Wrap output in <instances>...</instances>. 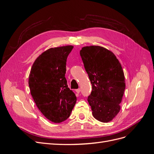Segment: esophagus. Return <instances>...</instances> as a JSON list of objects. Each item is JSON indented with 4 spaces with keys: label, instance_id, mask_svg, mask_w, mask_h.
<instances>
[{
    "label": "esophagus",
    "instance_id": "obj_1",
    "mask_svg": "<svg viewBox=\"0 0 154 154\" xmlns=\"http://www.w3.org/2000/svg\"><path fill=\"white\" fill-rule=\"evenodd\" d=\"M80 91H81L80 88H78V89H76V92L77 94H79V93L80 92Z\"/></svg>",
    "mask_w": 154,
    "mask_h": 154
}]
</instances>
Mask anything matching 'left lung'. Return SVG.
<instances>
[{"label":"left lung","instance_id":"8db88e82","mask_svg":"<svg viewBox=\"0 0 154 154\" xmlns=\"http://www.w3.org/2000/svg\"><path fill=\"white\" fill-rule=\"evenodd\" d=\"M80 56L92 84L87 101L97 120L107 123L120 110L125 89L122 65L113 53L100 46H87Z\"/></svg>","mask_w":154,"mask_h":154}]
</instances>
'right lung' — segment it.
Wrapping results in <instances>:
<instances>
[{
  "instance_id": "obj_1",
  "label": "right lung",
  "mask_w": 154,
  "mask_h": 154,
  "mask_svg": "<svg viewBox=\"0 0 154 154\" xmlns=\"http://www.w3.org/2000/svg\"><path fill=\"white\" fill-rule=\"evenodd\" d=\"M72 49L67 45L45 51L36 58L29 74V87L37 107L56 123L69 117L76 101L65 77L67 57Z\"/></svg>"
}]
</instances>
